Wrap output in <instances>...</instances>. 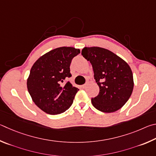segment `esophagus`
Segmentation results:
<instances>
[{
  "mask_svg": "<svg viewBox=\"0 0 156 156\" xmlns=\"http://www.w3.org/2000/svg\"><path fill=\"white\" fill-rule=\"evenodd\" d=\"M86 86H87V84H86H86H84V85H83V86H82V88H86Z\"/></svg>",
  "mask_w": 156,
  "mask_h": 156,
  "instance_id": "34e87169",
  "label": "esophagus"
}]
</instances>
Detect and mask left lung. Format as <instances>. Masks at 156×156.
Returning a JSON list of instances; mask_svg holds the SVG:
<instances>
[{
  "label": "left lung",
  "mask_w": 156,
  "mask_h": 156,
  "mask_svg": "<svg viewBox=\"0 0 156 156\" xmlns=\"http://www.w3.org/2000/svg\"><path fill=\"white\" fill-rule=\"evenodd\" d=\"M90 61L99 93L91 102L98 110L111 113L119 110L129 100L133 88V73L127 63L108 49L93 46L81 51Z\"/></svg>",
  "instance_id": "left-lung-1"
}]
</instances>
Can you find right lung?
Returning a JSON list of instances; mask_svg holds the SVG:
<instances>
[{"instance_id":"right-lung-1","label":"right lung","mask_w":156,"mask_h":156,"mask_svg":"<svg viewBox=\"0 0 156 156\" xmlns=\"http://www.w3.org/2000/svg\"><path fill=\"white\" fill-rule=\"evenodd\" d=\"M80 53L74 47L57 48L41 56L31 67L27 89L33 101L46 114H61L73 104L79 89L70 81L62 83L71 76V61Z\"/></svg>"}]
</instances>
